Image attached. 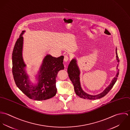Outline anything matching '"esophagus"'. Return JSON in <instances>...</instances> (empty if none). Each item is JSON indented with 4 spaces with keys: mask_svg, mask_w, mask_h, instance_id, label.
<instances>
[{
    "mask_svg": "<svg viewBox=\"0 0 130 130\" xmlns=\"http://www.w3.org/2000/svg\"><path fill=\"white\" fill-rule=\"evenodd\" d=\"M69 56L68 55H64V61H65V62H67V61H68V60H69Z\"/></svg>",
    "mask_w": 130,
    "mask_h": 130,
    "instance_id": "esophagus-1",
    "label": "esophagus"
}]
</instances>
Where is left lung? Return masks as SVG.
I'll return each instance as SVG.
<instances>
[{"label": "left lung", "mask_w": 130, "mask_h": 130, "mask_svg": "<svg viewBox=\"0 0 130 130\" xmlns=\"http://www.w3.org/2000/svg\"><path fill=\"white\" fill-rule=\"evenodd\" d=\"M116 54L117 57L116 59L117 60V62H118V64H117V70H118V71L116 75L111 80L110 84L102 93H100L96 95L90 94L84 91V90L82 88L80 82V72L79 67L77 64V60L76 57H74L72 59L68 67V73L69 74V76L74 86V91L77 95H78L79 97L81 98H83L85 99H87L89 100H95L104 97L109 92V91L111 90V88L116 83L119 74V70H118V67L119 64L120 60L117 54V48L116 49Z\"/></svg>", "instance_id": "obj_1"}]
</instances>
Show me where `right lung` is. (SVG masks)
<instances>
[{
	"label": "right lung",
	"mask_w": 130,
	"mask_h": 130,
	"mask_svg": "<svg viewBox=\"0 0 130 130\" xmlns=\"http://www.w3.org/2000/svg\"><path fill=\"white\" fill-rule=\"evenodd\" d=\"M23 30L15 44L12 53V74L15 83L19 89L29 99L43 101L54 96L56 93V78L58 72L64 69V56L53 57L47 54L35 75L37 82L32 83L27 73L26 64L22 56Z\"/></svg>",
	"instance_id": "obj_1"
}]
</instances>
